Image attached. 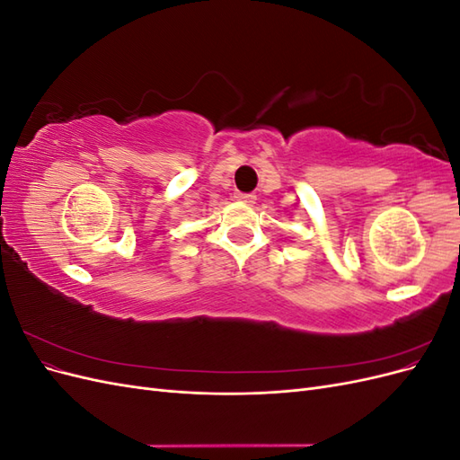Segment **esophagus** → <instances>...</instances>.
<instances>
[{
    "instance_id": "34e87169",
    "label": "esophagus",
    "mask_w": 460,
    "mask_h": 460,
    "mask_svg": "<svg viewBox=\"0 0 460 460\" xmlns=\"http://www.w3.org/2000/svg\"><path fill=\"white\" fill-rule=\"evenodd\" d=\"M235 199L242 201V203H253L255 196H253V193H242V191H238V193H235Z\"/></svg>"
}]
</instances>
